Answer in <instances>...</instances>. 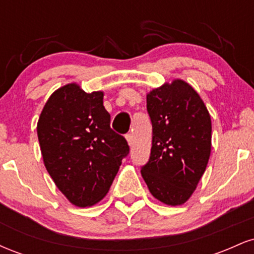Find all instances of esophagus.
<instances>
[{"mask_svg": "<svg viewBox=\"0 0 254 254\" xmlns=\"http://www.w3.org/2000/svg\"><path fill=\"white\" fill-rule=\"evenodd\" d=\"M125 138H127V144L130 145H132V135H131V133H127V136H125Z\"/></svg>", "mask_w": 254, "mask_h": 254, "instance_id": "esophagus-1", "label": "esophagus"}]
</instances>
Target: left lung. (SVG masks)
Here are the masks:
<instances>
[{
	"label": "left lung",
	"instance_id": "obj_1",
	"mask_svg": "<svg viewBox=\"0 0 254 254\" xmlns=\"http://www.w3.org/2000/svg\"><path fill=\"white\" fill-rule=\"evenodd\" d=\"M147 110L153 142L141 174L157 200L182 205L196 190L210 157V115L193 87L180 78L150 90Z\"/></svg>",
	"mask_w": 254,
	"mask_h": 254
}]
</instances>
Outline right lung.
Returning a JSON list of instances; mask_svg holds the SVG:
<instances>
[{
	"label": "right lung",
	"instance_id": "add662e5",
	"mask_svg": "<svg viewBox=\"0 0 254 254\" xmlns=\"http://www.w3.org/2000/svg\"><path fill=\"white\" fill-rule=\"evenodd\" d=\"M104 92L86 93L72 82L50 95L37 133L43 161L66 199L80 208L100 202L129 153L123 136L110 127Z\"/></svg>",
	"mask_w": 254,
	"mask_h": 254
}]
</instances>
